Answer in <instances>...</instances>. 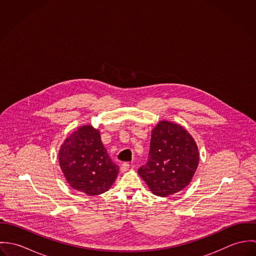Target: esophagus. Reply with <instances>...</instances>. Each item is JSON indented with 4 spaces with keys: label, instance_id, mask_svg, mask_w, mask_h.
I'll list each match as a JSON object with an SVG mask.
<instances>
[{
    "label": "esophagus",
    "instance_id": "esophagus-1",
    "mask_svg": "<svg viewBox=\"0 0 256 256\" xmlns=\"http://www.w3.org/2000/svg\"><path fill=\"white\" fill-rule=\"evenodd\" d=\"M129 168H130V164L128 162H123L120 166V170H121V172H125L129 170Z\"/></svg>",
    "mask_w": 256,
    "mask_h": 256
}]
</instances>
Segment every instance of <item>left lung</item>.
I'll use <instances>...</instances> for the list:
<instances>
[{"label":"left lung","mask_w":256,"mask_h":256,"mask_svg":"<svg viewBox=\"0 0 256 256\" xmlns=\"http://www.w3.org/2000/svg\"><path fill=\"white\" fill-rule=\"evenodd\" d=\"M199 164L198 148L182 126L160 121L152 131L148 162L138 172L150 190L166 197L182 191Z\"/></svg>","instance_id":"1"}]
</instances>
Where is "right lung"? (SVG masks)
<instances>
[{"instance_id": "right-lung-1", "label": "right lung", "mask_w": 256, "mask_h": 256, "mask_svg": "<svg viewBox=\"0 0 256 256\" xmlns=\"http://www.w3.org/2000/svg\"><path fill=\"white\" fill-rule=\"evenodd\" d=\"M59 164L70 186L88 195L108 191L119 172L102 142L100 131L90 125L78 127L64 141L59 150Z\"/></svg>"}]
</instances>
